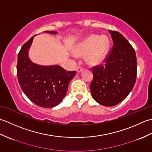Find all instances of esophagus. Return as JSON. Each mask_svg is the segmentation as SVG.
I'll return each instance as SVG.
<instances>
[{
    "instance_id": "34e87169",
    "label": "esophagus",
    "mask_w": 152,
    "mask_h": 152,
    "mask_svg": "<svg viewBox=\"0 0 152 152\" xmlns=\"http://www.w3.org/2000/svg\"><path fill=\"white\" fill-rule=\"evenodd\" d=\"M76 70H77V72H82V71L83 70V67L81 66H78V67H77Z\"/></svg>"
}]
</instances>
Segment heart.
<instances>
[{"mask_svg": "<svg viewBox=\"0 0 152 152\" xmlns=\"http://www.w3.org/2000/svg\"><path fill=\"white\" fill-rule=\"evenodd\" d=\"M108 46L109 40L106 36L99 37L92 34L76 46L73 53L76 56H82L88 54L86 58L88 63L96 64L104 60Z\"/></svg>", "mask_w": 152, "mask_h": 152, "instance_id": "b5f03b06", "label": "heart"}]
</instances>
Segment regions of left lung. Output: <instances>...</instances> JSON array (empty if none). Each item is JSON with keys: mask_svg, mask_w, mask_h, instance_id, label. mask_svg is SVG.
I'll list each match as a JSON object with an SVG mask.
<instances>
[{"mask_svg": "<svg viewBox=\"0 0 152 152\" xmlns=\"http://www.w3.org/2000/svg\"><path fill=\"white\" fill-rule=\"evenodd\" d=\"M113 46L104 64L91 68L90 84L93 98L101 105L112 106L127 97L136 82L137 61L133 47L123 35L109 30Z\"/></svg>", "mask_w": 152, "mask_h": 152, "instance_id": "8db88e82", "label": "left lung"}]
</instances>
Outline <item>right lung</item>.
Wrapping results in <instances>:
<instances>
[{
  "label": "right lung",
  "instance_id": "add662e5",
  "mask_svg": "<svg viewBox=\"0 0 152 152\" xmlns=\"http://www.w3.org/2000/svg\"><path fill=\"white\" fill-rule=\"evenodd\" d=\"M56 34V31H48ZM34 37L21 48L18 56L17 76L23 91L31 101L41 107L52 108L62 101L76 71H67L58 65L40 66L28 57Z\"/></svg>",
  "mask_w": 152,
  "mask_h": 152
}]
</instances>
